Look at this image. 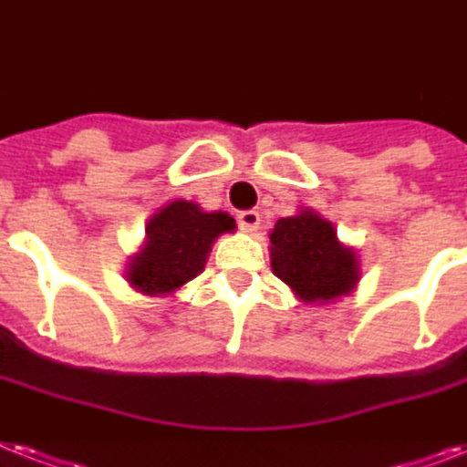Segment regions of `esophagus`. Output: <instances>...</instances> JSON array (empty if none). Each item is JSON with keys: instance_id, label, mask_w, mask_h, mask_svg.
I'll return each mask as SVG.
<instances>
[{"instance_id": "obj_1", "label": "esophagus", "mask_w": 467, "mask_h": 467, "mask_svg": "<svg viewBox=\"0 0 467 467\" xmlns=\"http://www.w3.org/2000/svg\"><path fill=\"white\" fill-rule=\"evenodd\" d=\"M237 223H240V230H244V233H254V230H259L261 215L256 213V211H242V213L237 215Z\"/></svg>"}]
</instances>
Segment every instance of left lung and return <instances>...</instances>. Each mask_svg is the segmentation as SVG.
Returning <instances> with one entry per match:
<instances>
[{
	"instance_id": "1",
	"label": "left lung",
	"mask_w": 467,
	"mask_h": 467,
	"mask_svg": "<svg viewBox=\"0 0 467 467\" xmlns=\"http://www.w3.org/2000/svg\"><path fill=\"white\" fill-rule=\"evenodd\" d=\"M271 268L305 305H331L359 283V259L345 246L331 221L314 208L280 218L271 233Z\"/></svg>"
}]
</instances>
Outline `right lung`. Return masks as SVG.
Masks as SVG:
<instances>
[{"instance_id":"right-lung-1","label":"right lung","mask_w":467,"mask_h":467,"mask_svg":"<svg viewBox=\"0 0 467 467\" xmlns=\"http://www.w3.org/2000/svg\"><path fill=\"white\" fill-rule=\"evenodd\" d=\"M225 211H203L194 201L174 199L158 208L146 225L141 249L129 256L124 278L136 293L165 297L187 285L206 268L213 242L234 233Z\"/></svg>"}]
</instances>
